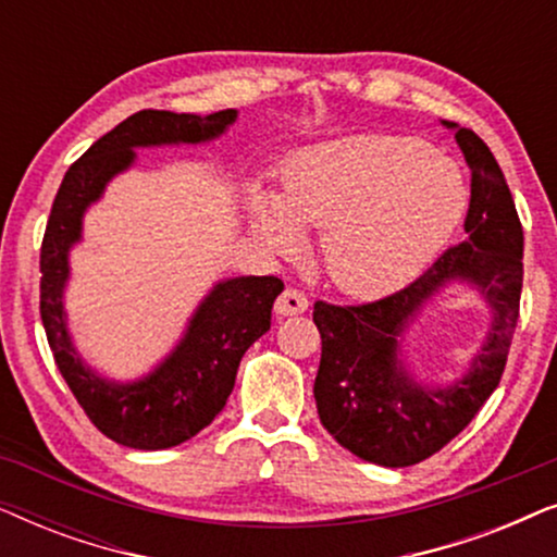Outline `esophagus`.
<instances>
[{
	"label": "esophagus",
	"mask_w": 557,
	"mask_h": 557,
	"mask_svg": "<svg viewBox=\"0 0 557 557\" xmlns=\"http://www.w3.org/2000/svg\"><path fill=\"white\" fill-rule=\"evenodd\" d=\"M307 309H309L307 296H304L301 292H296V288H286V292L276 299V304H273V311H276L278 317L304 314Z\"/></svg>",
	"instance_id": "34e87169"
}]
</instances>
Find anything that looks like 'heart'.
<instances>
[{
    "mask_svg": "<svg viewBox=\"0 0 557 557\" xmlns=\"http://www.w3.org/2000/svg\"><path fill=\"white\" fill-rule=\"evenodd\" d=\"M469 189L454 159L406 136H349L299 151L276 193L250 185V233L273 253L317 231L326 276L352 296H385L429 265L463 218Z\"/></svg>",
    "mask_w": 557,
    "mask_h": 557,
    "instance_id": "heart-1",
    "label": "heart"
}]
</instances>
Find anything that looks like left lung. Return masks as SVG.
<instances>
[{
    "mask_svg": "<svg viewBox=\"0 0 557 557\" xmlns=\"http://www.w3.org/2000/svg\"><path fill=\"white\" fill-rule=\"evenodd\" d=\"M471 170L467 240L448 248L421 278L362 307L314 304L322 360L314 380L319 421L362 461L413 467L467 429L505 372L522 294V225L490 147L454 121ZM451 285H467L491 309L483 347L448 384L421 379L407 362V332Z\"/></svg>",
    "mask_w": 557,
    "mask_h": 557,
    "instance_id": "left-lung-1",
    "label": "left lung"
}]
</instances>
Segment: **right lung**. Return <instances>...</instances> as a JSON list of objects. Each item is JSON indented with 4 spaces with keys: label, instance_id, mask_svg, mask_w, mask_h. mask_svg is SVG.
I'll return each instance as SVG.
<instances>
[{
    "label": "right lung",
    "instance_id": "right-lung-1",
    "mask_svg": "<svg viewBox=\"0 0 557 557\" xmlns=\"http://www.w3.org/2000/svg\"><path fill=\"white\" fill-rule=\"evenodd\" d=\"M238 121V111H139L101 136L65 172L40 253V314L60 375L101 433L139 451L180 446L215 421L233 393L246 349L271 330V309L284 284L276 276L215 281L185 332L147 375L113 380L83 360L65 309L71 250L83 240V218L113 177L132 170L136 149L197 147L215 141Z\"/></svg>",
    "mask_w": 557,
    "mask_h": 557
}]
</instances>
